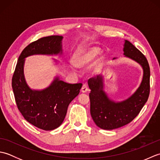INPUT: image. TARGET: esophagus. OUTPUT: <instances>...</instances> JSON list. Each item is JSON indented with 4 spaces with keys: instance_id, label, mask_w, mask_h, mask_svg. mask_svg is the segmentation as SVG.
I'll list each match as a JSON object with an SVG mask.
<instances>
[{
    "instance_id": "esophagus-1",
    "label": "esophagus",
    "mask_w": 160,
    "mask_h": 160,
    "mask_svg": "<svg viewBox=\"0 0 160 160\" xmlns=\"http://www.w3.org/2000/svg\"><path fill=\"white\" fill-rule=\"evenodd\" d=\"M88 90H89V89H88L87 85L86 84H84L82 87V89H81V91H82V92L85 93V92H87V91H88Z\"/></svg>"
}]
</instances>
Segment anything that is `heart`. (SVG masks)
<instances>
[{
	"instance_id": "b5f03b06",
	"label": "heart",
	"mask_w": 160,
	"mask_h": 160,
	"mask_svg": "<svg viewBox=\"0 0 160 160\" xmlns=\"http://www.w3.org/2000/svg\"><path fill=\"white\" fill-rule=\"evenodd\" d=\"M99 53L100 49L98 48H96V47L91 48L86 53L80 54L75 58L74 64L78 67H86Z\"/></svg>"
}]
</instances>
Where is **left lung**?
I'll use <instances>...</instances> for the list:
<instances>
[{
    "instance_id": "left-lung-1",
    "label": "left lung",
    "mask_w": 160,
    "mask_h": 160,
    "mask_svg": "<svg viewBox=\"0 0 160 160\" xmlns=\"http://www.w3.org/2000/svg\"><path fill=\"white\" fill-rule=\"evenodd\" d=\"M123 51L124 55L136 61L144 71L140 87L131 97L115 102L111 100L103 91L102 76L100 75L88 80L91 89V117L98 127L105 130H113L130 123L143 108L150 93V67L147 58L128 40H125Z\"/></svg>"
}]
</instances>
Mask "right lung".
I'll use <instances>...</instances> for the list:
<instances>
[{"label":"right lung","instance_id":"1","mask_svg":"<svg viewBox=\"0 0 160 160\" xmlns=\"http://www.w3.org/2000/svg\"><path fill=\"white\" fill-rule=\"evenodd\" d=\"M61 36H50L30 43L22 50L12 77V89L18 110L24 118L45 131L53 130L61 125L70 102L80 93L82 83L69 84L56 78L46 89H30L24 77L25 58L34 54L62 53Z\"/></svg>","mask_w":160,"mask_h":160}]
</instances>
